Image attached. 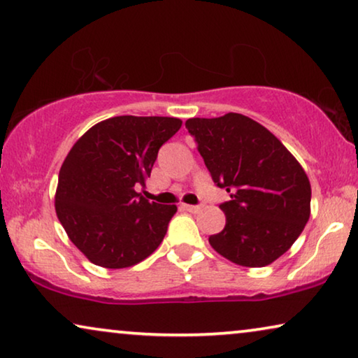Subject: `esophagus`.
I'll return each instance as SVG.
<instances>
[{
  "label": "esophagus",
  "instance_id": "1",
  "mask_svg": "<svg viewBox=\"0 0 358 358\" xmlns=\"http://www.w3.org/2000/svg\"><path fill=\"white\" fill-rule=\"evenodd\" d=\"M201 208H203V206H191V204H183V206H181V209H183V210H186V213H199V210H201Z\"/></svg>",
  "mask_w": 358,
  "mask_h": 358
}]
</instances>
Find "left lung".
<instances>
[{
  "instance_id": "obj_1",
  "label": "left lung",
  "mask_w": 358,
  "mask_h": 358,
  "mask_svg": "<svg viewBox=\"0 0 358 358\" xmlns=\"http://www.w3.org/2000/svg\"><path fill=\"white\" fill-rule=\"evenodd\" d=\"M213 181L230 193L220 204L225 227L213 248L246 268H263L285 253L310 219L311 186L285 145L240 113L185 123Z\"/></svg>"
}]
</instances>
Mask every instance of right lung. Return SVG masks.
Wrapping results in <instances>:
<instances>
[{
	"label": "right lung",
	"instance_id": "right-lung-1",
	"mask_svg": "<svg viewBox=\"0 0 358 358\" xmlns=\"http://www.w3.org/2000/svg\"><path fill=\"white\" fill-rule=\"evenodd\" d=\"M181 128L169 117H115L80 138L59 169L55 208L90 263L108 269L138 264L157 250L177 206L138 193L159 149Z\"/></svg>",
	"mask_w": 358,
	"mask_h": 358
}]
</instances>
